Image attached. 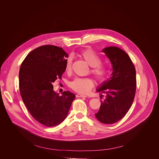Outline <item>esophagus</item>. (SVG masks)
Instances as JSON below:
<instances>
[{"label":"esophagus","instance_id":"esophagus-1","mask_svg":"<svg viewBox=\"0 0 159 159\" xmlns=\"http://www.w3.org/2000/svg\"><path fill=\"white\" fill-rule=\"evenodd\" d=\"M76 97H87L86 95H83V94H81V93H78L76 95Z\"/></svg>","mask_w":159,"mask_h":159}]
</instances>
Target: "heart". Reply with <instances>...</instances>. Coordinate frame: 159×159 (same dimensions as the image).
<instances>
[{"label": "heart", "mask_w": 159, "mask_h": 159, "mask_svg": "<svg viewBox=\"0 0 159 159\" xmlns=\"http://www.w3.org/2000/svg\"><path fill=\"white\" fill-rule=\"evenodd\" d=\"M79 56L91 67V73L95 80L100 83L103 82L107 79L108 68L105 64H102V58L91 49L82 51ZM72 59L69 57L66 64V71L70 73L71 71ZM94 86L93 80L90 77L76 78L70 84L73 91L82 93H87L90 92Z\"/></svg>", "instance_id": "b5f03b06"}]
</instances>
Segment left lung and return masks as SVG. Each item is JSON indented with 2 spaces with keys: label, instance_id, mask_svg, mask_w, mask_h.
<instances>
[{
  "label": "left lung",
  "instance_id": "obj_1",
  "mask_svg": "<svg viewBox=\"0 0 159 159\" xmlns=\"http://www.w3.org/2000/svg\"><path fill=\"white\" fill-rule=\"evenodd\" d=\"M102 51L110 59L113 72L97 90L107 96L100 100V110L95 115L100 122L113 124L124 117L133 103L136 92V70L129 55L121 49L110 46Z\"/></svg>",
  "mask_w": 159,
  "mask_h": 159
}]
</instances>
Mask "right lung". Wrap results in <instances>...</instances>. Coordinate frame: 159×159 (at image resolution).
Listing matches in <instances>:
<instances>
[{
	"label": "right lung",
	"mask_w": 159,
	"mask_h": 159,
	"mask_svg": "<svg viewBox=\"0 0 159 159\" xmlns=\"http://www.w3.org/2000/svg\"><path fill=\"white\" fill-rule=\"evenodd\" d=\"M68 54L54 45L39 46L23 61L19 73L20 94L27 109L39 123L48 127L60 124L68 114L75 95L53 91L52 83L62 79Z\"/></svg>",
	"instance_id": "obj_1"
}]
</instances>
